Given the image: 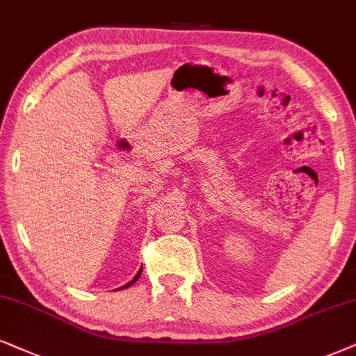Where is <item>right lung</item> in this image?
Returning <instances> with one entry per match:
<instances>
[{
  "label": "right lung",
  "instance_id": "right-lung-1",
  "mask_svg": "<svg viewBox=\"0 0 356 356\" xmlns=\"http://www.w3.org/2000/svg\"><path fill=\"white\" fill-rule=\"evenodd\" d=\"M141 271H143V268H141V269H139V271L136 273V276H134V277L131 279V281H129V282H126V284H124V286H121V287H120V289H126V287L133 286V284H134V282H136V281H138V279H139V276H141Z\"/></svg>",
  "mask_w": 356,
  "mask_h": 356
}]
</instances>
